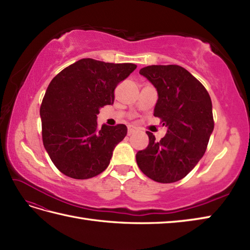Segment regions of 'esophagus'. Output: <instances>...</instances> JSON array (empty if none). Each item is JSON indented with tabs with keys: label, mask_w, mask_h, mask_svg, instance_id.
Here are the masks:
<instances>
[{
	"label": "esophagus",
	"mask_w": 250,
	"mask_h": 250,
	"mask_svg": "<svg viewBox=\"0 0 250 250\" xmlns=\"http://www.w3.org/2000/svg\"><path fill=\"white\" fill-rule=\"evenodd\" d=\"M135 131H136V128H135V126H133V125H130L129 128H128V135L133 134Z\"/></svg>",
	"instance_id": "obj_1"
}]
</instances>
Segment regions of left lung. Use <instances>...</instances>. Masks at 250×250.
Instances as JSON below:
<instances>
[{
	"label": "left lung",
	"instance_id": "1",
	"mask_svg": "<svg viewBox=\"0 0 250 250\" xmlns=\"http://www.w3.org/2000/svg\"><path fill=\"white\" fill-rule=\"evenodd\" d=\"M158 91L153 116L167 126L159 142L146 132L149 144L136 153V162L147 177L169 184L183 179L203 157L214 130L211 100L205 87L186 68L149 65L141 68Z\"/></svg>",
	"mask_w": 250,
	"mask_h": 250
}]
</instances>
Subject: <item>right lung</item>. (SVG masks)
<instances>
[{"label": "right lung", "mask_w": 250, "mask_h": 250, "mask_svg": "<svg viewBox=\"0 0 250 250\" xmlns=\"http://www.w3.org/2000/svg\"><path fill=\"white\" fill-rule=\"evenodd\" d=\"M136 68L133 63L82 59L56 75L46 90L40 114L42 137L56 167L75 179L92 178L108 167L126 126L102 125L100 108L115 100V89Z\"/></svg>", "instance_id": "right-lung-1"}]
</instances>
